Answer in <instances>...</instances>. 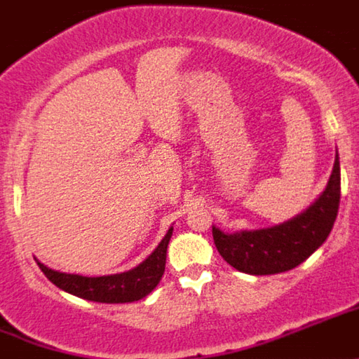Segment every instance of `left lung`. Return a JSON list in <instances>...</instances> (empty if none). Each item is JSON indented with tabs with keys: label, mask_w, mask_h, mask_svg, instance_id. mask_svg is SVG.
Masks as SVG:
<instances>
[{
	"label": "left lung",
	"mask_w": 359,
	"mask_h": 359,
	"mask_svg": "<svg viewBox=\"0 0 359 359\" xmlns=\"http://www.w3.org/2000/svg\"><path fill=\"white\" fill-rule=\"evenodd\" d=\"M340 162L335 155L325 191L295 218L262 230L223 233L212 226L216 250L226 264L251 276H271L295 269L330 236L339 212Z\"/></svg>",
	"instance_id": "obj_1"
}]
</instances>
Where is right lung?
<instances>
[{
    "label": "right lung",
    "instance_id": "1",
    "mask_svg": "<svg viewBox=\"0 0 359 359\" xmlns=\"http://www.w3.org/2000/svg\"><path fill=\"white\" fill-rule=\"evenodd\" d=\"M172 236V226L168 230L164 239L161 241L154 253L130 271L122 274L101 276V278H85L78 274H64L48 269L41 262L38 267L41 269L48 281L64 292L71 293L80 299L101 304H127L144 299L148 293L154 292L155 286L162 279L165 271V257H168V244Z\"/></svg>",
    "mask_w": 359,
    "mask_h": 359
}]
</instances>
